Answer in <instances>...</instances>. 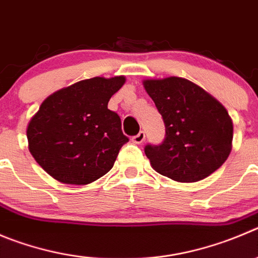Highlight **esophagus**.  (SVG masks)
<instances>
[{
    "label": "esophagus",
    "mask_w": 258,
    "mask_h": 258,
    "mask_svg": "<svg viewBox=\"0 0 258 258\" xmlns=\"http://www.w3.org/2000/svg\"><path fill=\"white\" fill-rule=\"evenodd\" d=\"M144 141H145V132H144V131H140L139 134L136 135V136L132 137V143L137 144V145L143 144Z\"/></svg>",
    "instance_id": "obj_1"
}]
</instances>
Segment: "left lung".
<instances>
[{
    "instance_id": "left-lung-1",
    "label": "left lung",
    "mask_w": 258,
    "mask_h": 258,
    "mask_svg": "<svg viewBox=\"0 0 258 258\" xmlns=\"http://www.w3.org/2000/svg\"><path fill=\"white\" fill-rule=\"evenodd\" d=\"M143 84L165 124L162 145L145 148L153 169L182 183L199 182L219 169L232 151L233 122L225 107L183 78Z\"/></svg>"
}]
</instances>
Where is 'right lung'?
I'll list each match as a JSON object with an SVG mask.
<instances>
[{"instance_id": "right-lung-1", "label": "right lung", "mask_w": 258, "mask_h": 258, "mask_svg": "<svg viewBox=\"0 0 258 258\" xmlns=\"http://www.w3.org/2000/svg\"><path fill=\"white\" fill-rule=\"evenodd\" d=\"M124 83V76L86 79L54 91L40 104L26 137L30 154L50 177L84 186L112 169L128 137L108 102Z\"/></svg>"}]
</instances>
